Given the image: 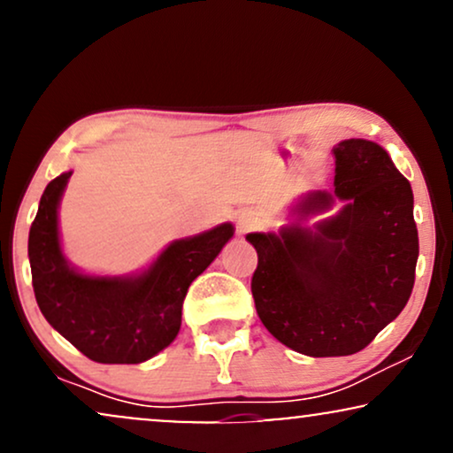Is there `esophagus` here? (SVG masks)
<instances>
[{"mask_svg":"<svg viewBox=\"0 0 453 453\" xmlns=\"http://www.w3.org/2000/svg\"><path fill=\"white\" fill-rule=\"evenodd\" d=\"M258 226V216L254 214V211L250 210H243L237 214V233L239 235H246L248 231H252V228Z\"/></svg>","mask_w":453,"mask_h":453,"instance_id":"esophagus-1","label":"esophagus"}]
</instances>
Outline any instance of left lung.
Listing matches in <instances>:
<instances>
[{
    "label": "left lung",
    "mask_w": 453,
    "mask_h": 453,
    "mask_svg": "<svg viewBox=\"0 0 453 453\" xmlns=\"http://www.w3.org/2000/svg\"><path fill=\"white\" fill-rule=\"evenodd\" d=\"M334 193L313 190L280 233H250L258 254L252 296L265 328L295 352H360L411 296L419 254L413 190L380 143L333 148ZM343 200L313 229L302 222Z\"/></svg>",
    "instance_id": "8db88e82"
}]
</instances>
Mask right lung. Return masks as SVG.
I'll list each match as a JSON object with an SVG mask.
<instances>
[{
    "instance_id": "1",
    "label": "right lung",
    "mask_w": 453,
    "mask_h": 453,
    "mask_svg": "<svg viewBox=\"0 0 453 453\" xmlns=\"http://www.w3.org/2000/svg\"><path fill=\"white\" fill-rule=\"evenodd\" d=\"M72 172L46 186L29 231L35 301L55 331L87 358L104 365H137L173 342L182 303L196 275L210 267L235 228L231 222L195 237L175 239L137 275H87L63 257L58 203Z\"/></svg>"
}]
</instances>
